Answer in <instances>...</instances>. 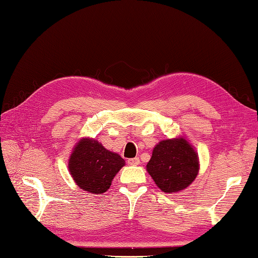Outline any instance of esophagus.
<instances>
[{
    "mask_svg": "<svg viewBox=\"0 0 258 258\" xmlns=\"http://www.w3.org/2000/svg\"><path fill=\"white\" fill-rule=\"evenodd\" d=\"M128 164L129 165H131V166H137V165H139L140 164V160H139V158H131V159H128Z\"/></svg>",
    "mask_w": 258,
    "mask_h": 258,
    "instance_id": "1",
    "label": "esophagus"
}]
</instances>
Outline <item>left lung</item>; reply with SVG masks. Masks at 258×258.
Here are the masks:
<instances>
[{"label":"left lung","mask_w":258,"mask_h":258,"mask_svg":"<svg viewBox=\"0 0 258 258\" xmlns=\"http://www.w3.org/2000/svg\"><path fill=\"white\" fill-rule=\"evenodd\" d=\"M198 157L185 139L164 140L152 151L147 170L156 185L165 192L187 188L198 173Z\"/></svg>","instance_id":"obj_1"}]
</instances>
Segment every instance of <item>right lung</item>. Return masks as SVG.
Masks as SVG:
<instances>
[{
  "mask_svg": "<svg viewBox=\"0 0 258 258\" xmlns=\"http://www.w3.org/2000/svg\"><path fill=\"white\" fill-rule=\"evenodd\" d=\"M124 160L118 154L107 150L93 139H82L73 150L69 161L71 176L81 189L92 194H102L111 186V181Z\"/></svg>",
  "mask_w": 258,
  "mask_h": 258,
  "instance_id": "1",
  "label": "right lung"
}]
</instances>
